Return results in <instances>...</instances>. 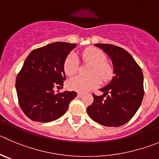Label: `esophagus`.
Returning a JSON list of instances; mask_svg holds the SVG:
<instances>
[{
	"mask_svg": "<svg viewBox=\"0 0 159 159\" xmlns=\"http://www.w3.org/2000/svg\"><path fill=\"white\" fill-rule=\"evenodd\" d=\"M83 95H84V94H83V93H80V92H79L78 94H77V96H78L79 98L83 97Z\"/></svg>",
	"mask_w": 159,
	"mask_h": 159,
	"instance_id": "1",
	"label": "esophagus"
}]
</instances>
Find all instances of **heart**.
<instances>
[{"label":"heart","instance_id":"b5f03b06","mask_svg":"<svg viewBox=\"0 0 159 159\" xmlns=\"http://www.w3.org/2000/svg\"><path fill=\"white\" fill-rule=\"evenodd\" d=\"M82 57L85 61L91 63L88 69V76L76 75L68 80V87L69 89L79 92H86L101 84L102 80H107L111 75V68L105 62L106 57L99 49L88 48L82 53ZM78 70V59L75 53H71L67 56L64 62V71L67 75H73Z\"/></svg>","mask_w":159,"mask_h":159}]
</instances>
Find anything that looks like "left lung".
I'll use <instances>...</instances> for the list:
<instances>
[{
	"label": "left lung",
	"mask_w": 159,
	"mask_h": 159,
	"mask_svg": "<svg viewBox=\"0 0 159 159\" xmlns=\"http://www.w3.org/2000/svg\"><path fill=\"white\" fill-rule=\"evenodd\" d=\"M111 60L114 76L100 89L103 95L93 94L94 102L87 109L94 121L107 127H119L132 118L143 98V75L132 55L110 44H94ZM107 96L106 99L104 98Z\"/></svg>",
	"instance_id": "8db88e82"
}]
</instances>
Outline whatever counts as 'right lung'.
I'll use <instances>...</instances> for the list:
<instances>
[{"label": "right lung", "instance_id": "add662e5", "mask_svg": "<svg viewBox=\"0 0 159 159\" xmlns=\"http://www.w3.org/2000/svg\"><path fill=\"white\" fill-rule=\"evenodd\" d=\"M76 44L54 43L34 49L26 58L17 75L16 89L20 106L34 121L50 122L63 116L75 91L55 93V86H63L66 79L64 62Z\"/></svg>", "mask_w": 159, "mask_h": 159}]
</instances>
